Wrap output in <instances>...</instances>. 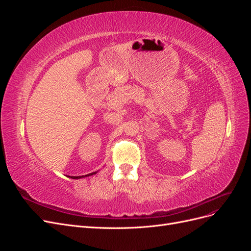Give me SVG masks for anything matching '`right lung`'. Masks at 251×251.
Here are the masks:
<instances>
[{
    "instance_id": "obj_1",
    "label": "right lung",
    "mask_w": 251,
    "mask_h": 251,
    "mask_svg": "<svg viewBox=\"0 0 251 251\" xmlns=\"http://www.w3.org/2000/svg\"><path fill=\"white\" fill-rule=\"evenodd\" d=\"M97 172H94V173H91V174H88V175H86V176H77V177H72L73 179H79V178H85V177H88V176H91V175H94V174H96Z\"/></svg>"
}]
</instances>
